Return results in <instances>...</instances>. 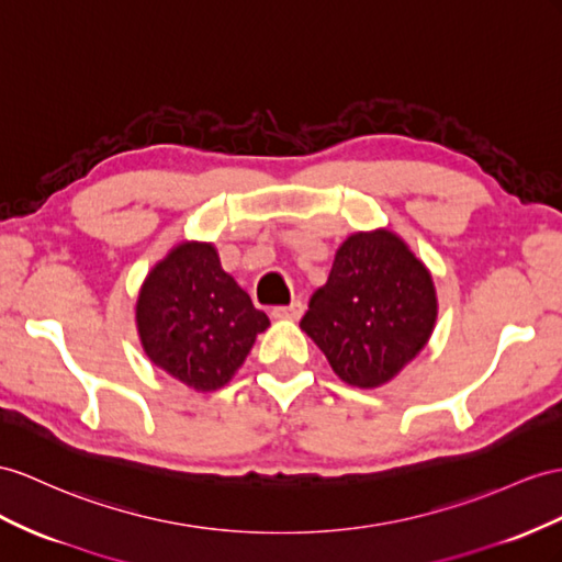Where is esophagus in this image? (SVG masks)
<instances>
[{
	"instance_id": "1",
	"label": "esophagus",
	"mask_w": 562,
	"mask_h": 562,
	"mask_svg": "<svg viewBox=\"0 0 562 562\" xmlns=\"http://www.w3.org/2000/svg\"><path fill=\"white\" fill-rule=\"evenodd\" d=\"M272 315H276V318L296 321V318H301V315H304V304H301V301H292L290 306H276V308H272Z\"/></svg>"
}]
</instances>
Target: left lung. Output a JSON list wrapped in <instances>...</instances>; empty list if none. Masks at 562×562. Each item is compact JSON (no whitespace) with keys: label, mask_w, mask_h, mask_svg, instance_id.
<instances>
[{"label":"left lung","mask_w":562,"mask_h":562,"mask_svg":"<svg viewBox=\"0 0 562 562\" xmlns=\"http://www.w3.org/2000/svg\"><path fill=\"white\" fill-rule=\"evenodd\" d=\"M435 321L437 296L427 268L396 235L375 229L341 244L301 329L344 382L370 390L413 361Z\"/></svg>","instance_id":"obj_1"}]
</instances>
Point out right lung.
Masks as SVG:
<instances>
[{
	"instance_id": "add662e5",
	"label": "right lung",
	"mask_w": 562,
	"mask_h": 562,
	"mask_svg": "<svg viewBox=\"0 0 562 562\" xmlns=\"http://www.w3.org/2000/svg\"><path fill=\"white\" fill-rule=\"evenodd\" d=\"M270 325L221 268L211 244L184 241L158 263L137 299L142 347L168 375L199 392L223 386Z\"/></svg>"
}]
</instances>
